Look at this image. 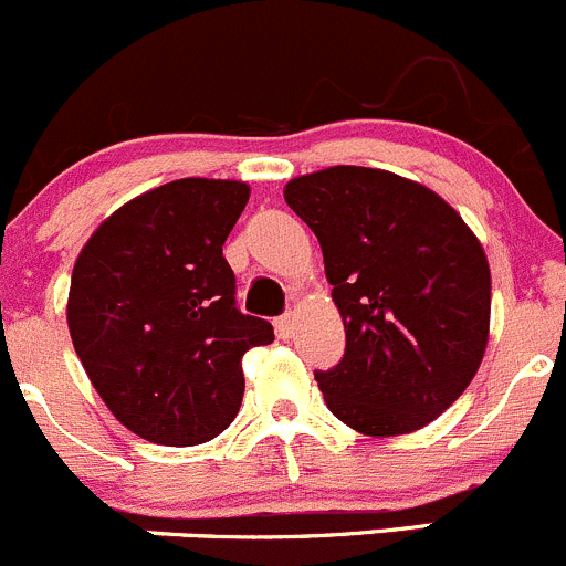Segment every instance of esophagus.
Masks as SVG:
<instances>
[{
	"label": "esophagus",
	"instance_id": "obj_1",
	"mask_svg": "<svg viewBox=\"0 0 566 566\" xmlns=\"http://www.w3.org/2000/svg\"><path fill=\"white\" fill-rule=\"evenodd\" d=\"M275 333H277V338H283V340H289L291 335H294V316H291V313L275 318Z\"/></svg>",
	"mask_w": 566,
	"mask_h": 566
}]
</instances>
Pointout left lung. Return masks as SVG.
I'll use <instances>...</instances> for the list:
<instances>
[{"mask_svg":"<svg viewBox=\"0 0 566 566\" xmlns=\"http://www.w3.org/2000/svg\"><path fill=\"white\" fill-rule=\"evenodd\" d=\"M283 198L316 233L344 318V360L316 371L329 412L371 438L432 423L471 385L490 338L475 233L438 192L374 167L291 178Z\"/></svg>","mask_w":566,"mask_h":566,"instance_id":"1","label":"left lung"}]
</instances>
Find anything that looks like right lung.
Here are the masks:
<instances>
[{"mask_svg": "<svg viewBox=\"0 0 566 566\" xmlns=\"http://www.w3.org/2000/svg\"><path fill=\"white\" fill-rule=\"evenodd\" d=\"M250 198L244 181L178 178L106 217L74 264L69 329L112 416L159 446H198L231 427L242 357L272 344L237 307L222 244Z\"/></svg>", "mask_w": 566, "mask_h": 566, "instance_id": "right-lung-1", "label": "right lung"}]
</instances>
